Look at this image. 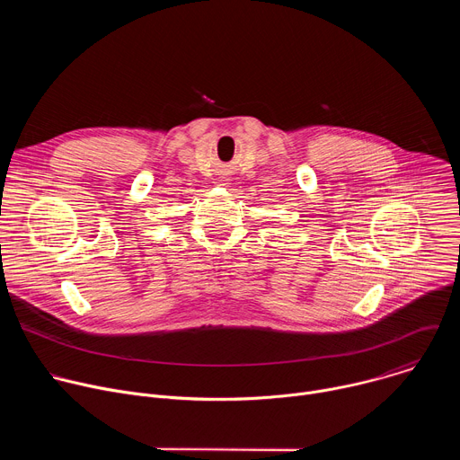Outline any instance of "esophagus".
<instances>
[{
  "label": "esophagus",
  "instance_id": "34e87169",
  "mask_svg": "<svg viewBox=\"0 0 460 460\" xmlns=\"http://www.w3.org/2000/svg\"><path fill=\"white\" fill-rule=\"evenodd\" d=\"M222 178H224V180H222V183H224V185H226V183H229V178H226V176H222Z\"/></svg>",
  "mask_w": 460,
  "mask_h": 460
}]
</instances>
